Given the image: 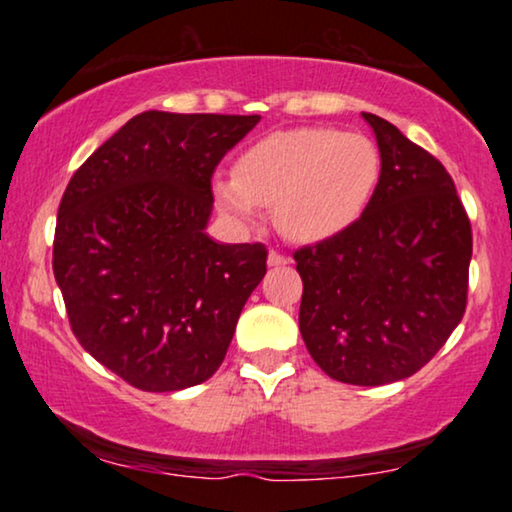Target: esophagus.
<instances>
[{
  "label": "esophagus",
  "instance_id": "1",
  "mask_svg": "<svg viewBox=\"0 0 512 512\" xmlns=\"http://www.w3.org/2000/svg\"><path fill=\"white\" fill-rule=\"evenodd\" d=\"M286 263H289V258H286L282 251L272 249L268 254V265H272V268H282V265H286Z\"/></svg>",
  "mask_w": 512,
  "mask_h": 512
}]
</instances>
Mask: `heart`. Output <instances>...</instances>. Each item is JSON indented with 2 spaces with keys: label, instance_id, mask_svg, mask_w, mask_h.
<instances>
[{
  "label": "heart",
  "instance_id": "b5f03b06",
  "mask_svg": "<svg viewBox=\"0 0 512 512\" xmlns=\"http://www.w3.org/2000/svg\"><path fill=\"white\" fill-rule=\"evenodd\" d=\"M382 158L373 139L338 128L279 130L240 153L233 177L214 181L219 207L251 221L275 205L279 230L296 242H321L352 228L377 191Z\"/></svg>",
  "mask_w": 512,
  "mask_h": 512
}]
</instances>
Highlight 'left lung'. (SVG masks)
Wrapping results in <instances>:
<instances>
[{
    "label": "left lung",
    "instance_id": "8db88e82",
    "mask_svg": "<svg viewBox=\"0 0 512 512\" xmlns=\"http://www.w3.org/2000/svg\"><path fill=\"white\" fill-rule=\"evenodd\" d=\"M377 191L345 233L298 249L300 335L333 380L380 387L426 366L466 312L471 221L440 160L375 114Z\"/></svg>",
    "mask_w": 512,
    "mask_h": 512
}]
</instances>
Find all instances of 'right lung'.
I'll return each instance as SVG.
<instances>
[{
	"label": "right lung",
	"mask_w": 512,
	"mask_h": 512,
	"mask_svg": "<svg viewBox=\"0 0 512 512\" xmlns=\"http://www.w3.org/2000/svg\"><path fill=\"white\" fill-rule=\"evenodd\" d=\"M261 116L144 111L69 179L53 275L76 340L142 391L219 370L268 249L205 233L212 174Z\"/></svg>",
	"instance_id": "1"
}]
</instances>
